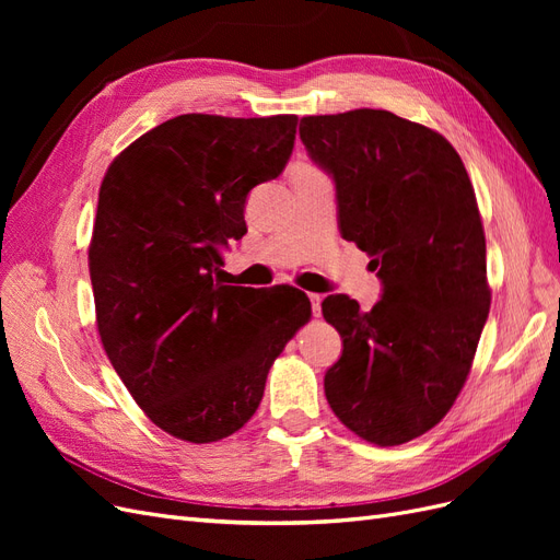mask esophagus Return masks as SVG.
Listing matches in <instances>:
<instances>
[{
    "mask_svg": "<svg viewBox=\"0 0 560 560\" xmlns=\"http://www.w3.org/2000/svg\"><path fill=\"white\" fill-rule=\"evenodd\" d=\"M311 299V308H313V315L319 317L322 315V294H308Z\"/></svg>",
    "mask_w": 560,
    "mask_h": 560,
    "instance_id": "obj_1",
    "label": "esophagus"
}]
</instances>
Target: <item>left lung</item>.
<instances>
[{"instance_id": "1", "label": "left lung", "mask_w": 560, "mask_h": 560, "mask_svg": "<svg viewBox=\"0 0 560 560\" xmlns=\"http://www.w3.org/2000/svg\"><path fill=\"white\" fill-rule=\"evenodd\" d=\"M299 135L336 184L338 231L383 282L369 313L346 294L322 301L343 338L327 401L366 442L406 444L448 413L488 319L474 186L446 138L393 112L303 116Z\"/></svg>"}]
</instances>
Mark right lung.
<instances>
[{
  "instance_id": "obj_1",
  "label": "right lung",
  "mask_w": 560,
  "mask_h": 560,
  "mask_svg": "<svg viewBox=\"0 0 560 560\" xmlns=\"http://www.w3.org/2000/svg\"><path fill=\"white\" fill-rule=\"evenodd\" d=\"M296 121L182 114L124 149L100 186L89 247L97 331L132 399L182 442L238 432L311 319L296 287L214 278L222 249L247 233V194L290 161Z\"/></svg>"
}]
</instances>
